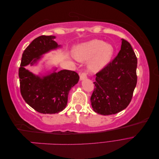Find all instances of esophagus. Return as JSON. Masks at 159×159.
<instances>
[{"label":"esophagus","instance_id":"esophagus-1","mask_svg":"<svg viewBox=\"0 0 159 159\" xmlns=\"http://www.w3.org/2000/svg\"><path fill=\"white\" fill-rule=\"evenodd\" d=\"M86 78H87V74H86L85 73H82L81 75H80V79L81 81L82 80H85Z\"/></svg>","mask_w":159,"mask_h":159}]
</instances>
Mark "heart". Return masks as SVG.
Returning <instances> with one entry per match:
<instances>
[{"instance_id": "b5f03b06", "label": "heart", "mask_w": 159, "mask_h": 159, "mask_svg": "<svg viewBox=\"0 0 159 159\" xmlns=\"http://www.w3.org/2000/svg\"><path fill=\"white\" fill-rule=\"evenodd\" d=\"M114 46L100 40H92L77 45L74 56L80 61H88V68L91 72L104 69L111 61L115 54Z\"/></svg>"}]
</instances>
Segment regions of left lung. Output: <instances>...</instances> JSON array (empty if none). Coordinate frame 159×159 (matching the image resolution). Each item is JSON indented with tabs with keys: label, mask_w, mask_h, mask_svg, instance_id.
<instances>
[{
	"label": "left lung",
	"mask_w": 159,
	"mask_h": 159,
	"mask_svg": "<svg viewBox=\"0 0 159 159\" xmlns=\"http://www.w3.org/2000/svg\"><path fill=\"white\" fill-rule=\"evenodd\" d=\"M121 50L104 69L96 74L91 97L95 112L103 115L117 113L131 102L136 87L137 59L131 45L121 39Z\"/></svg>",
	"instance_id": "8db88e82"
}]
</instances>
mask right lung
Wrapping results in <instances>:
<instances>
[{
	"instance_id": "add662e5",
	"label": "right lung",
	"mask_w": 159,
	"mask_h": 159,
	"mask_svg": "<svg viewBox=\"0 0 159 159\" xmlns=\"http://www.w3.org/2000/svg\"><path fill=\"white\" fill-rule=\"evenodd\" d=\"M55 36H40L34 40L24 51L18 71L20 93L27 104L43 114L58 113L68 103L71 88L78 84L80 77L75 71L57 68L44 74H33L25 66H36L43 56L61 48L54 41Z\"/></svg>"
}]
</instances>
